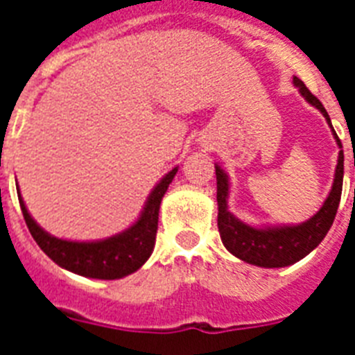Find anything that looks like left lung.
<instances>
[{
	"label": "left lung",
	"instance_id": "8db88e82",
	"mask_svg": "<svg viewBox=\"0 0 355 355\" xmlns=\"http://www.w3.org/2000/svg\"><path fill=\"white\" fill-rule=\"evenodd\" d=\"M293 85L297 86L300 96L306 101L319 110L326 118L328 125L331 127L330 116L322 107V103L306 88L302 80L293 77ZM334 138H336L339 149H341V139L337 138L336 130L331 127ZM345 155L339 150L337 158L336 177L331 184L330 195L320 206V210L308 221L300 225H282V227H252L237 219L232 211L228 210V195H230V180L228 175L223 171L221 166L216 164L217 177V227L221 234L223 245L227 247L228 252H232L236 258L243 259L250 265H258L265 269H275V267H287L306 258L313 248H317L324 236L328 234L330 227L336 219L337 208L341 202L343 191V173H345Z\"/></svg>",
	"mask_w": 355,
	"mask_h": 355
}]
</instances>
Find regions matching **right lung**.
<instances>
[{
    "label": "right lung",
    "instance_id": "obj_1",
    "mask_svg": "<svg viewBox=\"0 0 355 355\" xmlns=\"http://www.w3.org/2000/svg\"><path fill=\"white\" fill-rule=\"evenodd\" d=\"M178 167H173L155 189L147 197L144 210L139 214L138 221L127 230L110 236L107 239L97 241H69L46 232L38 223L31 217L25 208V202L19 195L21 214L27 223L31 236L35 237L38 247L49 256L62 269L71 270L75 275L97 280H118L123 276L136 272L153 254L158 230V211H160L162 197L166 195L169 184L177 175Z\"/></svg>",
    "mask_w": 355,
    "mask_h": 355
}]
</instances>
